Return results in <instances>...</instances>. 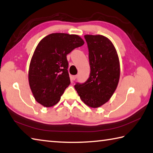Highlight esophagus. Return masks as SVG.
Segmentation results:
<instances>
[{"label":"esophagus","instance_id":"obj_1","mask_svg":"<svg viewBox=\"0 0 153 153\" xmlns=\"http://www.w3.org/2000/svg\"><path fill=\"white\" fill-rule=\"evenodd\" d=\"M77 78V76H71V79H72V80H75V79H76Z\"/></svg>","mask_w":153,"mask_h":153}]
</instances>
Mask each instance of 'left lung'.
Listing matches in <instances>:
<instances>
[{
  "mask_svg": "<svg viewBox=\"0 0 153 153\" xmlns=\"http://www.w3.org/2000/svg\"><path fill=\"white\" fill-rule=\"evenodd\" d=\"M89 50L90 75L85 82L74 88L83 102L97 108L109 100L117 87L120 66L117 53L108 38L101 35H85Z\"/></svg>",
  "mask_w": 153,
  "mask_h": 153,
  "instance_id": "left-lung-1",
  "label": "left lung"
}]
</instances>
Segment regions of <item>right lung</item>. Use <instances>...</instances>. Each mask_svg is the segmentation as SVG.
<instances>
[{
	"mask_svg": "<svg viewBox=\"0 0 153 153\" xmlns=\"http://www.w3.org/2000/svg\"><path fill=\"white\" fill-rule=\"evenodd\" d=\"M83 44L79 36L64 33H53L39 42L28 72L30 87L38 103L50 107L60 100L70 84L67 54Z\"/></svg>",
	"mask_w": 153,
	"mask_h": 153,
	"instance_id": "add662e5",
	"label": "right lung"
}]
</instances>
